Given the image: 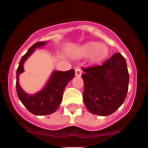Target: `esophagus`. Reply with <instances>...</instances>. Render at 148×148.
<instances>
[{
    "label": "esophagus",
    "instance_id": "34e87169",
    "mask_svg": "<svg viewBox=\"0 0 148 148\" xmlns=\"http://www.w3.org/2000/svg\"><path fill=\"white\" fill-rule=\"evenodd\" d=\"M75 75H76V76L80 77L81 75H82V70H81L80 68L77 67L75 69Z\"/></svg>",
    "mask_w": 148,
    "mask_h": 148
}]
</instances>
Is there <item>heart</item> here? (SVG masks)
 <instances>
[{"mask_svg": "<svg viewBox=\"0 0 148 148\" xmlns=\"http://www.w3.org/2000/svg\"><path fill=\"white\" fill-rule=\"evenodd\" d=\"M92 54H93L95 59H102L108 56V49L106 46L100 45L97 42H90L84 45L78 51V55L81 56H87Z\"/></svg>", "mask_w": 148, "mask_h": 148, "instance_id": "heart-1", "label": "heart"}]
</instances>
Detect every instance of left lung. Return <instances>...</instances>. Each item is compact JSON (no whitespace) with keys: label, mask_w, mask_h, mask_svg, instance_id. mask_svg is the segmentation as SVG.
Wrapping results in <instances>:
<instances>
[{"label":"left lung","mask_w":148,"mask_h":148,"mask_svg":"<svg viewBox=\"0 0 148 148\" xmlns=\"http://www.w3.org/2000/svg\"><path fill=\"white\" fill-rule=\"evenodd\" d=\"M83 100L90 113L109 116L126 99L129 73L125 58L117 53L101 65L82 67Z\"/></svg>","instance_id":"left-lung-1"}]
</instances>
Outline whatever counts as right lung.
<instances>
[{
	"label": "right lung",
	"instance_id": "1",
	"mask_svg": "<svg viewBox=\"0 0 148 148\" xmlns=\"http://www.w3.org/2000/svg\"><path fill=\"white\" fill-rule=\"evenodd\" d=\"M46 44L45 41H40L33 44L21 58L16 72V91L18 98L30 113L36 116L49 115L56 112L61 103L66 84L75 76L74 70L53 71L44 88L37 93L29 95L22 90L19 84V75L24 71L23 64L35 51V48L43 47Z\"/></svg>",
	"mask_w": 148,
	"mask_h": 148
}]
</instances>
